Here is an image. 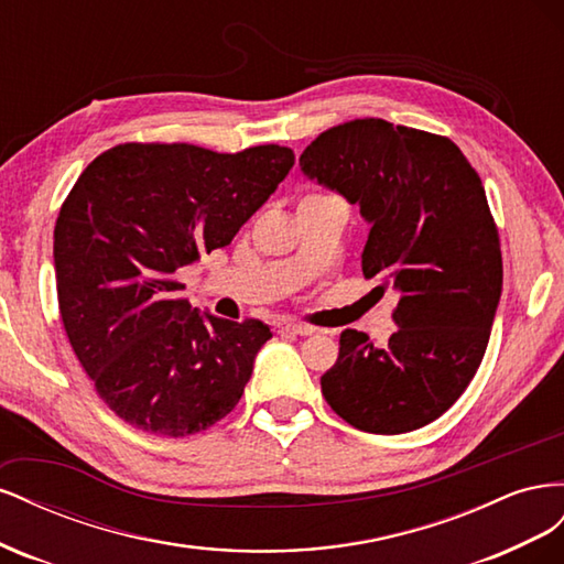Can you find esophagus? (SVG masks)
Here are the masks:
<instances>
[{"mask_svg": "<svg viewBox=\"0 0 564 564\" xmlns=\"http://www.w3.org/2000/svg\"><path fill=\"white\" fill-rule=\"evenodd\" d=\"M280 334H292V336H311L315 329L305 327V324H294V322H284L280 324Z\"/></svg>", "mask_w": 564, "mask_h": 564, "instance_id": "34e87169", "label": "esophagus"}]
</instances>
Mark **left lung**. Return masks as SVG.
Returning <instances> with one entry per match:
<instances>
[{
  "mask_svg": "<svg viewBox=\"0 0 564 564\" xmlns=\"http://www.w3.org/2000/svg\"><path fill=\"white\" fill-rule=\"evenodd\" d=\"M299 164L360 209L365 278L398 294L388 346L340 332L322 395L357 431L423 429L473 381L501 299L499 232L482 181L445 135L373 117L319 133Z\"/></svg>",
  "mask_w": 564,
  "mask_h": 564,
  "instance_id": "obj_1",
  "label": "left lung"
}]
</instances>
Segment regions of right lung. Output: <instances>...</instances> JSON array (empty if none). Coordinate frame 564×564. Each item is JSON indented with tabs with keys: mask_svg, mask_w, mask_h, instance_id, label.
Segmentation results:
<instances>
[{
	"mask_svg": "<svg viewBox=\"0 0 564 564\" xmlns=\"http://www.w3.org/2000/svg\"><path fill=\"white\" fill-rule=\"evenodd\" d=\"M292 166L280 145L124 143L73 185L54 230L61 319L100 400L133 429L185 437L240 402L272 332L199 313L176 272L228 247Z\"/></svg>",
	"mask_w": 564,
	"mask_h": 564,
	"instance_id": "1",
	"label": "right lung"
}]
</instances>
